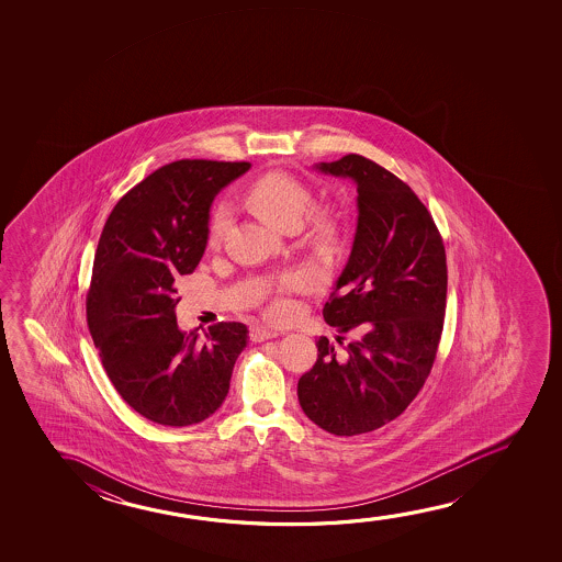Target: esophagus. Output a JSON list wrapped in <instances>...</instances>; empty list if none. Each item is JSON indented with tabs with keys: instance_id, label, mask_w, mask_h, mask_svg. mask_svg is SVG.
Wrapping results in <instances>:
<instances>
[{
	"instance_id": "1",
	"label": "esophagus",
	"mask_w": 562,
	"mask_h": 562,
	"mask_svg": "<svg viewBox=\"0 0 562 562\" xmlns=\"http://www.w3.org/2000/svg\"><path fill=\"white\" fill-rule=\"evenodd\" d=\"M277 331L269 330V328H262V326H254L251 331H249V338H251V341H265V339L277 338Z\"/></svg>"
}]
</instances>
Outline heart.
Returning a JSON list of instances; mask_svg holds the SVG:
<instances>
[{"mask_svg":"<svg viewBox=\"0 0 562 562\" xmlns=\"http://www.w3.org/2000/svg\"><path fill=\"white\" fill-rule=\"evenodd\" d=\"M313 201V192L300 178L270 170L254 182L246 186L241 192V203L246 205L254 215L259 216L262 223L269 224L278 231H292L301 228L303 239L308 249L315 254H331L339 244L341 236V224L334 209L328 205H316L308 209ZM228 216L223 207L215 209L211 213L207 224V247L216 249L223 244L224 232H226ZM295 280H284L280 284V292L270 300V318H284L290 315V303L282 297L284 290H290Z\"/></svg>","mask_w":562,"mask_h":562,"instance_id":"1","label":"heart"}]
</instances>
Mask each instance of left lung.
Listing matches in <instances>:
<instances>
[{
	"instance_id": "left-lung-1",
	"label": "left lung",
	"mask_w": 562,
	"mask_h": 562,
	"mask_svg": "<svg viewBox=\"0 0 562 562\" xmlns=\"http://www.w3.org/2000/svg\"><path fill=\"white\" fill-rule=\"evenodd\" d=\"M315 167L355 180L359 223L323 308L341 349L318 338L297 397L323 430L357 436L395 420L430 374L446 316V247L423 201L378 162L349 154Z\"/></svg>"
}]
</instances>
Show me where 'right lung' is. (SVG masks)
<instances>
[{"mask_svg": "<svg viewBox=\"0 0 562 562\" xmlns=\"http://www.w3.org/2000/svg\"><path fill=\"white\" fill-rule=\"evenodd\" d=\"M251 162L182 159L124 193L101 232L86 318L101 364L128 405L161 426H190L223 405L247 326L180 331L175 280L207 246L209 207Z\"/></svg>", "mask_w": 562, "mask_h": 562, "instance_id": "obj_1", "label": "right lung"}]
</instances>
